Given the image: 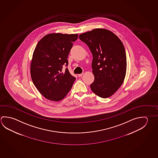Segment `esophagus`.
Masks as SVG:
<instances>
[{
  "label": "esophagus",
  "instance_id": "34e87169",
  "mask_svg": "<svg viewBox=\"0 0 158 158\" xmlns=\"http://www.w3.org/2000/svg\"><path fill=\"white\" fill-rule=\"evenodd\" d=\"M83 75V73H81V74H78V76L79 77H81Z\"/></svg>",
  "mask_w": 158,
  "mask_h": 158
}]
</instances>
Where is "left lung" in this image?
<instances>
[{"instance_id": "8db88e82", "label": "left lung", "mask_w": 158, "mask_h": 158, "mask_svg": "<svg viewBox=\"0 0 158 158\" xmlns=\"http://www.w3.org/2000/svg\"><path fill=\"white\" fill-rule=\"evenodd\" d=\"M79 38L88 46L93 56L95 79L91 90L102 98L111 97L121 86L126 75L127 56L123 43L112 31L103 28L81 34Z\"/></svg>"}]
</instances>
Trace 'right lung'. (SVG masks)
Masks as SVG:
<instances>
[{
	"label": "right lung",
	"mask_w": 158,
	"mask_h": 158,
	"mask_svg": "<svg viewBox=\"0 0 158 158\" xmlns=\"http://www.w3.org/2000/svg\"><path fill=\"white\" fill-rule=\"evenodd\" d=\"M78 34L51 33L36 45L31 64V78L38 90L46 99L59 102L69 92L75 78L68 69V57Z\"/></svg>",
	"instance_id": "obj_1"
}]
</instances>
